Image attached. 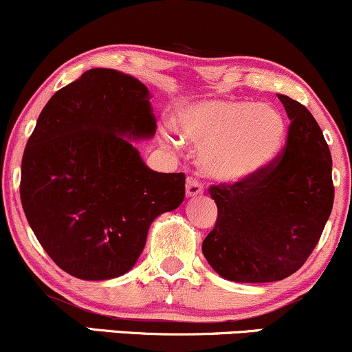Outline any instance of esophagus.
Instances as JSON below:
<instances>
[{"label": "esophagus", "mask_w": 352, "mask_h": 352, "mask_svg": "<svg viewBox=\"0 0 352 352\" xmlns=\"http://www.w3.org/2000/svg\"><path fill=\"white\" fill-rule=\"evenodd\" d=\"M203 192V185L198 182V179H193V177H188L187 179V187H185V193L187 197H197Z\"/></svg>", "instance_id": "34e87169"}]
</instances>
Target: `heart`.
<instances>
[{
    "mask_svg": "<svg viewBox=\"0 0 352 352\" xmlns=\"http://www.w3.org/2000/svg\"><path fill=\"white\" fill-rule=\"evenodd\" d=\"M173 126L180 138L201 146L203 168L221 180L244 179L267 165L285 135L277 109L239 100L180 104Z\"/></svg>",
    "mask_w": 352,
    "mask_h": 352,
    "instance_id": "heart-1",
    "label": "heart"
}]
</instances>
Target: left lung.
<instances>
[{"label":"left lung","mask_w":352,"mask_h":352,"mask_svg":"<svg viewBox=\"0 0 352 352\" xmlns=\"http://www.w3.org/2000/svg\"><path fill=\"white\" fill-rule=\"evenodd\" d=\"M277 96L290 120L280 154L244 179L208 188L218 218L201 249L228 280L277 282L297 272L333 208L331 152L318 122L298 101Z\"/></svg>","instance_id":"left-lung-1"}]
</instances>
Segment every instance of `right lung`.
<instances>
[{
	"label": "right lung",
	"instance_id": "obj_1",
	"mask_svg": "<svg viewBox=\"0 0 352 352\" xmlns=\"http://www.w3.org/2000/svg\"><path fill=\"white\" fill-rule=\"evenodd\" d=\"M149 90L91 69L47 101L21 164V203L62 270L83 280L133 267L151 223L185 198V173H159L128 139L155 134Z\"/></svg>",
	"mask_w": 352,
	"mask_h": 352
}]
</instances>
